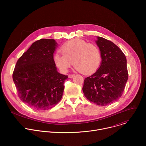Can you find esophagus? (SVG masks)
Listing matches in <instances>:
<instances>
[{
  "label": "esophagus",
  "mask_w": 146,
  "mask_h": 146,
  "mask_svg": "<svg viewBox=\"0 0 146 146\" xmlns=\"http://www.w3.org/2000/svg\"><path fill=\"white\" fill-rule=\"evenodd\" d=\"M74 76H75L74 74H69V75H68V77L70 78H73Z\"/></svg>",
  "instance_id": "1"
}]
</instances>
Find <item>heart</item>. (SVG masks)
Returning a JSON list of instances; mask_svg holds the SVG:
<instances>
[{"mask_svg":"<svg viewBox=\"0 0 146 146\" xmlns=\"http://www.w3.org/2000/svg\"><path fill=\"white\" fill-rule=\"evenodd\" d=\"M62 54L57 52L54 56L56 66L66 73L73 64L76 69L84 74L96 71L101 63V53L99 48L85 40L75 38L62 46Z\"/></svg>","mask_w":146,"mask_h":146,"instance_id":"obj_1","label":"heart"}]
</instances>
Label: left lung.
Returning <instances> with one entry per match:
<instances>
[{
	"mask_svg": "<svg viewBox=\"0 0 146 146\" xmlns=\"http://www.w3.org/2000/svg\"><path fill=\"white\" fill-rule=\"evenodd\" d=\"M102 60L99 69L84 80L82 91L91 102L106 106L117 100L125 87L128 78L127 58L112 41L97 36Z\"/></svg>",
	"mask_w": 146,
	"mask_h": 146,
	"instance_id": "8db88e82",
	"label": "left lung"
}]
</instances>
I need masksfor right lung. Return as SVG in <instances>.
<instances>
[{
	"label": "right lung",
	"instance_id": "add662e5",
	"mask_svg": "<svg viewBox=\"0 0 146 146\" xmlns=\"http://www.w3.org/2000/svg\"><path fill=\"white\" fill-rule=\"evenodd\" d=\"M57 47L54 39L37 40L16 64L13 78L18 96L36 110L52 108L63 95L68 76L57 71L53 54Z\"/></svg>",
	"mask_w": 146,
	"mask_h": 146
}]
</instances>
